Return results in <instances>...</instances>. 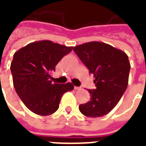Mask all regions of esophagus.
<instances>
[{"label":"esophagus","mask_w":146,"mask_h":146,"mask_svg":"<svg viewBox=\"0 0 146 146\" xmlns=\"http://www.w3.org/2000/svg\"><path fill=\"white\" fill-rule=\"evenodd\" d=\"M74 89H75V90H79V89H80V87H76V86H75V87H74Z\"/></svg>","instance_id":"1"}]
</instances>
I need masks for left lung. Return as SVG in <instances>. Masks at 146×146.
I'll list each match as a JSON object with an SVG mask.
<instances>
[{
    "label": "left lung",
    "mask_w": 146,
    "mask_h": 146,
    "mask_svg": "<svg viewBox=\"0 0 146 146\" xmlns=\"http://www.w3.org/2000/svg\"><path fill=\"white\" fill-rule=\"evenodd\" d=\"M73 51L94 75L96 88L88 90L91 100L79 106L88 117L107 114L116 106L128 84L131 64L124 51L99 41L77 45Z\"/></svg>",
    "instance_id": "left-lung-1"
}]
</instances>
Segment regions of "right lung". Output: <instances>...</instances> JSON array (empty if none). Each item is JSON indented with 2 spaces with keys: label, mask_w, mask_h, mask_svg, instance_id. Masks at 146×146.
I'll list each match as a JSON object with an SVG mask.
<instances>
[{
  "label": "right lung",
  "mask_w": 146,
  "mask_h": 146,
  "mask_svg": "<svg viewBox=\"0 0 146 146\" xmlns=\"http://www.w3.org/2000/svg\"><path fill=\"white\" fill-rule=\"evenodd\" d=\"M51 40H39L18 50L11 63L15 92L30 111L40 116L54 113L64 93L71 92V83L52 82L51 73L58 62L73 50Z\"/></svg>",
  "instance_id": "1"
}]
</instances>
